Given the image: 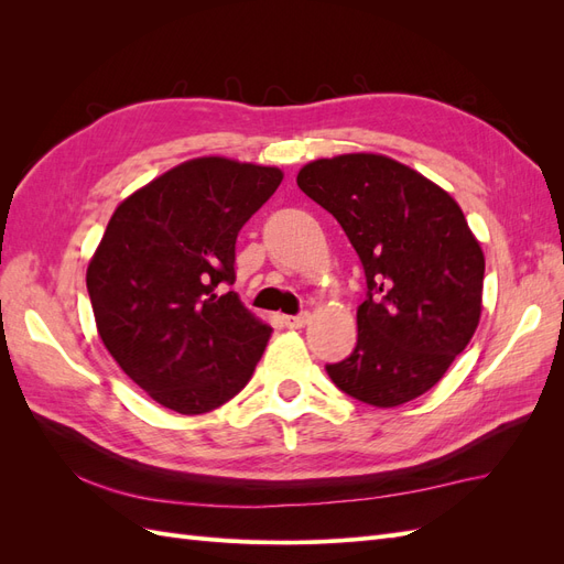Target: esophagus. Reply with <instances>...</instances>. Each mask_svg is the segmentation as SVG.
Here are the masks:
<instances>
[{"label":"esophagus","instance_id":"34e87169","mask_svg":"<svg viewBox=\"0 0 564 564\" xmlns=\"http://www.w3.org/2000/svg\"><path fill=\"white\" fill-rule=\"evenodd\" d=\"M311 322V315L308 313H301V315H286L284 317V324L289 329H301V327H305V324Z\"/></svg>","mask_w":564,"mask_h":564}]
</instances>
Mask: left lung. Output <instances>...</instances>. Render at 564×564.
<instances>
[{
    "mask_svg": "<svg viewBox=\"0 0 564 564\" xmlns=\"http://www.w3.org/2000/svg\"><path fill=\"white\" fill-rule=\"evenodd\" d=\"M296 183L338 220L367 278L357 346L327 365L329 379L373 406L423 395L482 313L485 256L464 212L414 169L371 152L315 160Z\"/></svg>",
    "mask_w": 564,
    "mask_h": 564,
    "instance_id": "left-lung-1",
    "label": "left lung"
}]
</instances>
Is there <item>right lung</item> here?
<instances>
[{"label": "right lung", "instance_id": "add662e5", "mask_svg": "<svg viewBox=\"0 0 564 564\" xmlns=\"http://www.w3.org/2000/svg\"><path fill=\"white\" fill-rule=\"evenodd\" d=\"M275 166L197 158L115 209L87 289L100 338L127 377L178 414L240 392L270 327L235 292L237 232L278 191Z\"/></svg>", "mask_w": 564, "mask_h": 564}]
</instances>
